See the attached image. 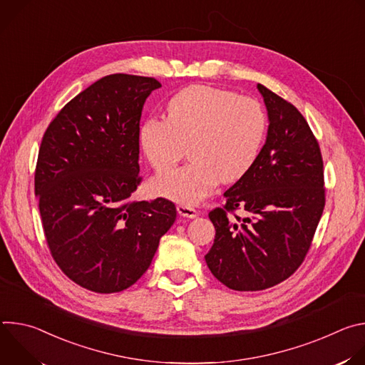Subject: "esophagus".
I'll return each mask as SVG.
<instances>
[{"label": "esophagus", "instance_id": "1", "mask_svg": "<svg viewBox=\"0 0 365 365\" xmlns=\"http://www.w3.org/2000/svg\"><path fill=\"white\" fill-rule=\"evenodd\" d=\"M178 212H179V215H180V217L190 218V220H193V218L199 217V211H196L195 207L187 206V205H179V206H178Z\"/></svg>", "mask_w": 365, "mask_h": 365}]
</instances>
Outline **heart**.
<instances>
[{
    "label": "heart",
    "mask_w": 365,
    "mask_h": 365,
    "mask_svg": "<svg viewBox=\"0 0 365 365\" xmlns=\"http://www.w3.org/2000/svg\"><path fill=\"white\" fill-rule=\"evenodd\" d=\"M168 118L141 123L138 140L148 163L163 172L173 168L189 145L190 163L151 182L155 195L195 205L220 183L242 178L263 145L267 118L252 98L235 92L192 85L168 102Z\"/></svg>",
    "instance_id": "b5f03b06"
}]
</instances>
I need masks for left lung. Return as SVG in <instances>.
Wrapping results in <instances>:
<instances>
[{"label":"left lung","mask_w":365,"mask_h":365,"mask_svg":"<svg viewBox=\"0 0 365 365\" xmlns=\"http://www.w3.org/2000/svg\"><path fill=\"white\" fill-rule=\"evenodd\" d=\"M269 128L248 172L225 193V210H214V245L205 255L211 273L240 292L264 290L302 264L324 212V162L303 115L263 85ZM241 209L244 219L227 212Z\"/></svg>","instance_id":"left-lung-1"}]
</instances>
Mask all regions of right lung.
I'll list each match as a JSON object with an SVG mask.
<instances>
[{
    "instance_id": "add662e5",
    "label": "right lung",
    "mask_w": 365,
    "mask_h": 365,
    "mask_svg": "<svg viewBox=\"0 0 365 365\" xmlns=\"http://www.w3.org/2000/svg\"><path fill=\"white\" fill-rule=\"evenodd\" d=\"M154 78L114 73L76 95L46 130L34 190L55 262L76 284L115 293L150 267L176 220L173 202L133 200L138 128Z\"/></svg>"
}]
</instances>
